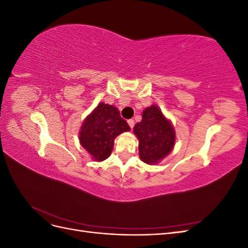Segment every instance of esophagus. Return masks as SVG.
<instances>
[{"mask_svg": "<svg viewBox=\"0 0 248 248\" xmlns=\"http://www.w3.org/2000/svg\"><path fill=\"white\" fill-rule=\"evenodd\" d=\"M127 122H128V125L130 126V128L132 129V128H133V127H134V120L130 119V120H128V121H127Z\"/></svg>", "mask_w": 248, "mask_h": 248, "instance_id": "1", "label": "esophagus"}]
</instances>
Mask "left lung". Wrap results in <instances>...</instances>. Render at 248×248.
<instances>
[{
	"instance_id": "obj_1",
	"label": "left lung",
	"mask_w": 248,
	"mask_h": 248,
	"mask_svg": "<svg viewBox=\"0 0 248 248\" xmlns=\"http://www.w3.org/2000/svg\"><path fill=\"white\" fill-rule=\"evenodd\" d=\"M133 132L139 139L140 159L148 164L164 158L175 145L174 128L154 104L142 111L141 121L134 126Z\"/></svg>"
}]
</instances>
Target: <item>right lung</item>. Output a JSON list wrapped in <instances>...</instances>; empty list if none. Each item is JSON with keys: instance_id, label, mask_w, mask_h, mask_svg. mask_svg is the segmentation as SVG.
<instances>
[{"instance_id": "obj_1", "label": "right lung", "mask_w": 248, "mask_h": 248, "mask_svg": "<svg viewBox=\"0 0 248 248\" xmlns=\"http://www.w3.org/2000/svg\"><path fill=\"white\" fill-rule=\"evenodd\" d=\"M129 129V125L115 107L101 102L85 120L79 132V141L94 160L102 161L111 154L115 138Z\"/></svg>"}]
</instances>
